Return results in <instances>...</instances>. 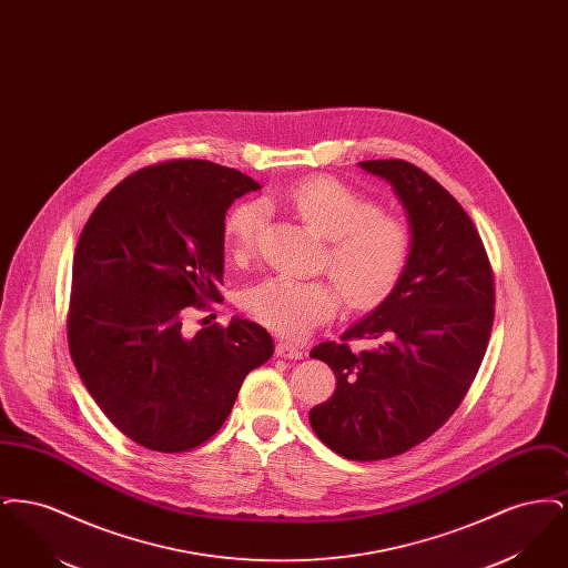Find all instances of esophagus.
<instances>
[{
  "mask_svg": "<svg viewBox=\"0 0 568 568\" xmlns=\"http://www.w3.org/2000/svg\"><path fill=\"white\" fill-rule=\"evenodd\" d=\"M276 355H278V357H285V359H302L306 353L302 352L300 347H294L292 343H283V341H281V343L276 345Z\"/></svg>",
  "mask_w": 568,
  "mask_h": 568,
  "instance_id": "34e87169",
  "label": "esophagus"
}]
</instances>
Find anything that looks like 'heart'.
Masks as SVG:
<instances>
[{"instance_id": "b5f03b06", "label": "heart", "mask_w": 568, "mask_h": 568, "mask_svg": "<svg viewBox=\"0 0 568 568\" xmlns=\"http://www.w3.org/2000/svg\"><path fill=\"white\" fill-rule=\"evenodd\" d=\"M325 246L324 264L355 308L377 306L405 272L410 251V230L405 219L377 211V206L334 179H308L283 195ZM268 204V200L264 202ZM264 225L257 202L236 206L225 221L227 251L248 257ZM343 304L332 281H300L274 274L244 292V311L276 334L302 338L315 325L332 320Z\"/></svg>"}]
</instances>
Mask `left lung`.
I'll return each mask as SVG.
<instances>
[{"label":"left lung","instance_id":"left-lung-1","mask_svg":"<svg viewBox=\"0 0 568 568\" xmlns=\"http://www.w3.org/2000/svg\"><path fill=\"white\" fill-rule=\"evenodd\" d=\"M392 185L410 230L405 272L343 343L311 357L336 375V389L308 422L343 458L371 462L405 454L436 433L464 400L486 355L494 322V276L486 248L458 200L403 160L359 162ZM376 347L352 353L346 341Z\"/></svg>","mask_w":568,"mask_h":568}]
</instances>
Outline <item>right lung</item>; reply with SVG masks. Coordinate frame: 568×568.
I'll return each mask as SVG.
<instances>
[{"mask_svg":"<svg viewBox=\"0 0 568 568\" xmlns=\"http://www.w3.org/2000/svg\"><path fill=\"white\" fill-rule=\"evenodd\" d=\"M262 187L204 160L142 168L98 204L72 268L68 343L93 400L134 443L187 452L223 426L272 336L234 317L183 332L187 306L221 302L225 213Z\"/></svg>","mask_w":568,"mask_h":568,"instance_id":"add662e5","label":"right lung"}]
</instances>
